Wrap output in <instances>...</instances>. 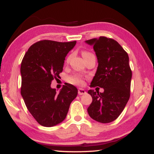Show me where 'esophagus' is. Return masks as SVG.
<instances>
[{"instance_id":"esophagus-1","label":"esophagus","mask_w":154,"mask_h":154,"mask_svg":"<svg viewBox=\"0 0 154 154\" xmlns=\"http://www.w3.org/2000/svg\"><path fill=\"white\" fill-rule=\"evenodd\" d=\"M85 94H86V91H85V89H82V88L78 89V94L79 95H82Z\"/></svg>"}]
</instances>
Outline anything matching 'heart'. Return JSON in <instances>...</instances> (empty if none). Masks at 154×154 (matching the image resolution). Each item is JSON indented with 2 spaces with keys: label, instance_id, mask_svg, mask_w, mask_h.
Returning <instances> with one entry per match:
<instances>
[{
  "label": "heart",
  "instance_id": "1",
  "mask_svg": "<svg viewBox=\"0 0 154 154\" xmlns=\"http://www.w3.org/2000/svg\"><path fill=\"white\" fill-rule=\"evenodd\" d=\"M93 55L92 53L89 52H82V56L84 58L88 57V56ZM68 80L72 84L77 85H82L84 82V79L81 75H73L70 76V77L68 78Z\"/></svg>",
  "mask_w": 154,
  "mask_h": 154
}]
</instances>
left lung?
<instances>
[{"label":"left lung","instance_id":"left-lung-1","mask_svg":"<svg viewBox=\"0 0 154 154\" xmlns=\"http://www.w3.org/2000/svg\"><path fill=\"white\" fill-rule=\"evenodd\" d=\"M93 45L98 67L91 82L104 92L89 89L92 102L87 109L89 116L100 123H109L120 115L130 97L132 72L128 54L116 40L100 37L85 41Z\"/></svg>","mask_w":154,"mask_h":154}]
</instances>
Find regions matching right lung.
<instances>
[{
    "label": "right lung",
    "mask_w": 154,
    "mask_h": 154,
    "mask_svg": "<svg viewBox=\"0 0 154 154\" xmlns=\"http://www.w3.org/2000/svg\"><path fill=\"white\" fill-rule=\"evenodd\" d=\"M76 42L41 40L25 54L20 66V92L28 111L40 125L51 127L63 122L77 97V89L71 84L64 85L59 93L50 86L63 72L65 57Z\"/></svg>",
    "instance_id": "right-lung-1"
}]
</instances>
